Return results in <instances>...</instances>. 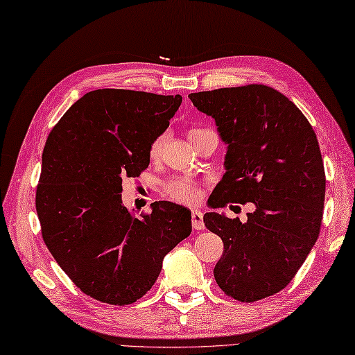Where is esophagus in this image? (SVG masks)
<instances>
[{
  "label": "esophagus",
  "mask_w": 355,
  "mask_h": 355,
  "mask_svg": "<svg viewBox=\"0 0 355 355\" xmlns=\"http://www.w3.org/2000/svg\"><path fill=\"white\" fill-rule=\"evenodd\" d=\"M191 224L195 230H204V219H202V213L199 210H193L191 211Z\"/></svg>",
  "instance_id": "1"
}]
</instances>
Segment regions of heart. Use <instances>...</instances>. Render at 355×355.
<instances>
[{
	"mask_svg": "<svg viewBox=\"0 0 355 355\" xmlns=\"http://www.w3.org/2000/svg\"><path fill=\"white\" fill-rule=\"evenodd\" d=\"M202 131V130H191L189 137H191L196 132ZM165 142V136H159L155 142L150 146V156L153 159L159 157L160 151H162V146ZM166 195H168L171 199L178 200V202H184V204H195L199 199V185L195 182L193 179L189 178H175L171 179L168 184H166Z\"/></svg>",
	"mask_w": 355,
	"mask_h": 355,
	"instance_id": "b5f03b06",
	"label": "heart"
}]
</instances>
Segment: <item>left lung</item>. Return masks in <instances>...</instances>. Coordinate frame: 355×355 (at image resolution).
Wrapping results in <instances>:
<instances>
[{
  "label": "left lung",
  "mask_w": 355,
  "mask_h": 355,
  "mask_svg": "<svg viewBox=\"0 0 355 355\" xmlns=\"http://www.w3.org/2000/svg\"><path fill=\"white\" fill-rule=\"evenodd\" d=\"M227 145L225 173L211 209L253 202L245 223L210 211L204 224L223 239L215 279L227 295L252 303L295 277L320 235L326 178L318 140L295 103L264 85L193 92ZM232 207V205H230Z\"/></svg>",
  "instance_id": "left-lung-1"
}]
</instances>
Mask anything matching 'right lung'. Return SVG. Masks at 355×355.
<instances>
[{"instance_id": "right-lung-1", "label": "right lung", "mask_w": 355, "mask_h": 355, "mask_svg": "<svg viewBox=\"0 0 355 355\" xmlns=\"http://www.w3.org/2000/svg\"><path fill=\"white\" fill-rule=\"evenodd\" d=\"M182 97L97 89L78 98L46 140L35 207L44 244L72 283L108 304H131L156 283L191 233V211L168 200L136 218L122 182L150 165V146Z\"/></svg>"}]
</instances>
